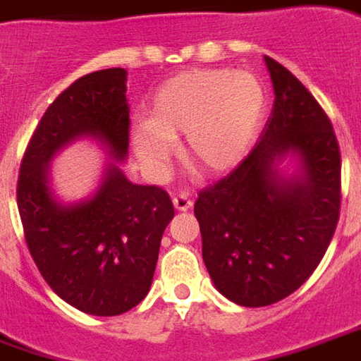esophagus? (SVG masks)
<instances>
[{"label":"esophagus","instance_id":"34e87169","mask_svg":"<svg viewBox=\"0 0 361 361\" xmlns=\"http://www.w3.org/2000/svg\"><path fill=\"white\" fill-rule=\"evenodd\" d=\"M173 204L178 212H186V210H190V206H192V200H190V196L186 195V192H178V195L173 198Z\"/></svg>","mask_w":361,"mask_h":361}]
</instances>
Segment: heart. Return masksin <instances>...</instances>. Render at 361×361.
<instances>
[{
	"label": "heart",
	"mask_w": 361,
	"mask_h": 361,
	"mask_svg": "<svg viewBox=\"0 0 361 361\" xmlns=\"http://www.w3.org/2000/svg\"><path fill=\"white\" fill-rule=\"evenodd\" d=\"M265 109V88L250 72L186 71L157 88L149 116L131 128V141L147 165L163 166L175 137L185 135L186 165L198 173H222L252 147Z\"/></svg>",
	"instance_id": "obj_1"
}]
</instances>
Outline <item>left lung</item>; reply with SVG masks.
<instances>
[{"instance_id": "1", "label": "left lung", "mask_w": 361, "mask_h": 361, "mask_svg": "<svg viewBox=\"0 0 361 361\" xmlns=\"http://www.w3.org/2000/svg\"><path fill=\"white\" fill-rule=\"evenodd\" d=\"M275 102L257 145L200 190L195 216L214 287L242 307L289 297L324 257L340 216V147L324 109L283 64L263 56ZM293 158L291 173L280 163Z\"/></svg>"}]
</instances>
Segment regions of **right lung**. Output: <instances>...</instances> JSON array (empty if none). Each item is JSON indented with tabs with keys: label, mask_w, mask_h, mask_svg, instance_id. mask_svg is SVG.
<instances>
[{
	"label": "right lung",
	"mask_w": 361,
	"mask_h": 361,
	"mask_svg": "<svg viewBox=\"0 0 361 361\" xmlns=\"http://www.w3.org/2000/svg\"><path fill=\"white\" fill-rule=\"evenodd\" d=\"M126 82L123 68L72 82L39 121L17 180L25 240L43 279L64 302L94 317L123 314L145 299L175 216L163 188L135 185L119 166L129 149ZM80 138L96 140L114 161L94 195L62 203L50 186V161Z\"/></svg>",
	"instance_id": "obj_1"
}]
</instances>
